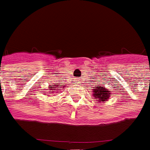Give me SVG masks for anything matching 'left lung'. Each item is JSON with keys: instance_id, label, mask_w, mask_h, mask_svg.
Segmentation results:
<instances>
[{"instance_id": "1", "label": "left lung", "mask_w": 150, "mask_h": 150, "mask_svg": "<svg viewBox=\"0 0 150 150\" xmlns=\"http://www.w3.org/2000/svg\"><path fill=\"white\" fill-rule=\"evenodd\" d=\"M92 96L94 99H96V101L99 103H105L109 100L110 96V91L104 86H96V87H93L92 90Z\"/></svg>"}]
</instances>
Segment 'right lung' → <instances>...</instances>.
<instances>
[{
  "mask_svg": "<svg viewBox=\"0 0 150 150\" xmlns=\"http://www.w3.org/2000/svg\"><path fill=\"white\" fill-rule=\"evenodd\" d=\"M67 85L68 84H66V85H59V83H54V85L53 87H50L49 86L48 89H45V91H44V93H45V95L47 93H48V95H49V94H54V93L58 92L57 91H60V90H61L60 88H62V89L65 88V87H67Z\"/></svg>",
  "mask_w": 150,
  "mask_h": 150,
  "instance_id": "add662e5",
  "label": "right lung"
}]
</instances>
